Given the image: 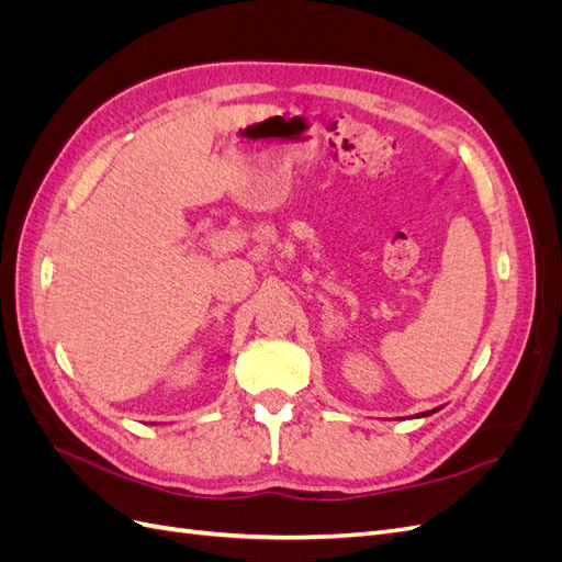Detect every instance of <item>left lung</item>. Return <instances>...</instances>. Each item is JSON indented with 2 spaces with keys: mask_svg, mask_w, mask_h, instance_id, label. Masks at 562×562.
<instances>
[{
  "mask_svg": "<svg viewBox=\"0 0 562 562\" xmlns=\"http://www.w3.org/2000/svg\"><path fill=\"white\" fill-rule=\"evenodd\" d=\"M436 411H438V407H436ZM436 411H429V413H419V415H417V417H427V415H434V413H436Z\"/></svg>",
  "mask_w": 562,
  "mask_h": 562,
  "instance_id": "left-lung-1",
  "label": "left lung"
}]
</instances>
